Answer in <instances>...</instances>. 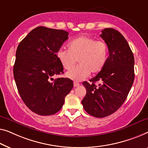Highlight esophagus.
Masks as SVG:
<instances>
[{
  "label": "esophagus",
  "instance_id": "esophagus-1",
  "mask_svg": "<svg viewBox=\"0 0 148 148\" xmlns=\"http://www.w3.org/2000/svg\"><path fill=\"white\" fill-rule=\"evenodd\" d=\"M80 86V84L78 82H74V87H77V86Z\"/></svg>",
  "mask_w": 148,
  "mask_h": 148
}]
</instances>
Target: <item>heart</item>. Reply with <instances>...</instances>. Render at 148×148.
I'll return each mask as SVG.
<instances>
[{
    "mask_svg": "<svg viewBox=\"0 0 148 148\" xmlns=\"http://www.w3.org/2000/svg\"><path fill=\"white\" fill-rule=\"evenodd\" d=\"M56 57L66 70H71L78 60L79 65L68 72L66 76L75 81H81L89 76L91 72L97 74L103 69L108 58V47L104 41L81 36L68 42V50H58Z\"/></svg>",
    "mask_w": 148,
    "mask_h": 148,
    "instance_id": "b5f03b06",
    "label": "heart"
}]
</instances>
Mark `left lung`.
Masks as SVG:
<instances>
[{"label": "left lung", "instance_id": "8db88e82", "mask_svg": "<svg viewBox=\"0 0 148 148\" xmlns=\"http://www.w3.org/2000/svg\"><path fill=\"white\" fill-rule=\"evenodd\" d=\"M109 50L105 67L90 80L84 82L86 94L82 101L86 112L104 118L116 112L125 102L134 80V57L123 35L114 28H105L100 35ZM102 82L98 86L96 81Z\"/></svg>", "mask_w": 148, "mask_h": 148}]
</instances>
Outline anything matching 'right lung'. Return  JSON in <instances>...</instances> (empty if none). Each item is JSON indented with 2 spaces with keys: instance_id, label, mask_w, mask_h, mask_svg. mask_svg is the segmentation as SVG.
Returning <instances> with one entry per match:
<instances>
[{
  "instance_id": "right-lung-1",
  "label": "right lung",
  "mask_w": 148,
  "mask_h": 148,
  "mask_svg": "<svg viewBox=\"0 0 148 148\" xmlns=\"http://www.w3.org/2000/svg\"><path fill=\"white\" fill-rule=\"evenodd\" d=\"M68 38L65 30L38 26L18 46L13 68L15 82L26 106L38 115L58 112L73 88V82L67 78L51 82L53 76L64 72L56 53Z\"/></svg>"
}]
</instances>
